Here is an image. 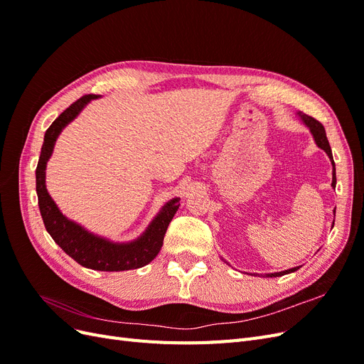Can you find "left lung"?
I'll return each instance as SVG.
<instances>
[{
	"instance_id": "8db88e82",
	"label": "left lung",
	"mask_w": 364,
	"mask_h": 364,
	"mask_svg": "<svg viewBox=\"0 0 364 364\" xmlns=\"http://www.w3.org/2000/svg\"><path fill=\"white\" fill-rule=\"evenodd\" d=\"M299 117L302 118V121L304 123L310 127V130H311V134H313V136H314V139H316V144L321 147L322 150H325L326 151V155L329 156V159H331V162H333V168H334V173H333V186L336 188V165H334V161H333V151H331V147H329V142H328V138H326V134H325V127L322 126V123H318L317 119H314L313 117H308V115H305V114H302V112H299ZM336 213V211H334ZM297 270V267H294V269H289V270H285V272H279V273H272V274H269L270 278H277V277H282V274H287V273H291V272H296Z\"/></svg>"
}]
</instances>
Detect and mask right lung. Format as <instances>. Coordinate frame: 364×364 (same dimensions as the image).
I'll return each mask as SVG.
<instances>
[{
    "label": "right lung",
    "instance_id": "right-lung-1",
    "mask_svg": "<svg viewBox=\"0 0 364 364\" xmlns=\"http://www.w3.org/2000/svg\"><path fill=\"white\" fill-rule=\"evenodd\" d=\"M94 98H97L94 94L80 97L79 100H75L70 107L65 109L46 132L36 167V193L39 211L43 225H46L47 232L51 235V238L80 266L102 272L139 269L149 264L159 253L167 228L181 205L179 199H174L162 208V211L153 220L146 234L141 238L134 241V243L115 245L111 243V241L90 234L82 226L63 217L46 188V167L53 153L54 142H56L62 129L79 115L85 105L94 100Z\"/></svg>",
    "mask_w": 364,
    "mask_h": 364
}]
</instances>
